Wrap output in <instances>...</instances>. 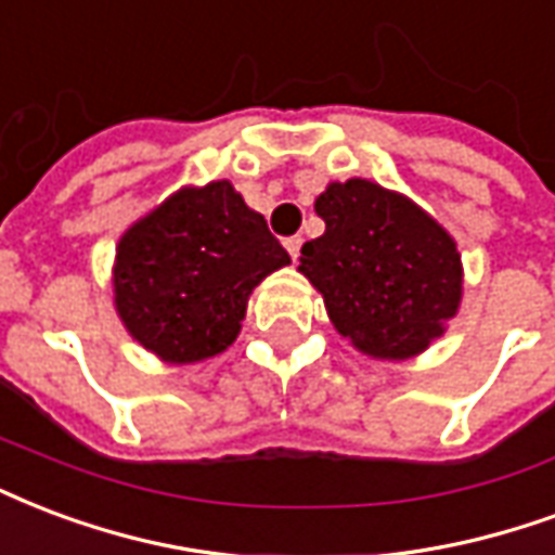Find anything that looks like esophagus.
I'll return each instance as SVG.
<instances>
[{
	"label": "esophagus",
	"mask_w": 555,
	"mask_h": 555,
	"mask_svg": "<svg viewBox=\"0 0 555 555\" xmlns=\"http://www.w3.org/2000/svg\"><path fill=\"white\" fill-rule=\"evenodd\" d=\"M299 246H302V237H288V241H285V249H288V256L294 258V261L299 258Z\"/></svg>",
	"instance_id": "esophagus-1"
}]
</instances>
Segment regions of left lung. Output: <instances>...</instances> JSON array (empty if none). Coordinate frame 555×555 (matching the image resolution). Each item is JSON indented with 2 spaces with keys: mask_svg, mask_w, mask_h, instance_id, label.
Segmentation results:
<instances>
[{
  "mask_svg": "<svg viewBox=\"0 0 555 555\" xmlns=\"http://www.w3.org/2000/svg\"><path fill=\"white\" fill-rule=\"evenodd\" d=\"M326 232L299 249V273L332 326L371 359L429 350L459 314L465 267L455 237L405 194L371 179L330 182L314 199Z\"/></svg>",
  "mask_w": 555,
  "mask_h": 555,
  "instance_id": "left-lung-1",
  "label": "left lung"
}]
</instances>
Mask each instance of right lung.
I'll list each match as a JSON object with an SVG mask.
<instances>
[{"mask_svg":"<svg viewBox=\"0 0 555 555\" xmlns=\"http://www.w3.org/2000/svg\"><path fill=\"white\" fill-rule=\"evenodd\" d=\"M288 264L229 179L184 184L117 241L114 309L143 350L194 364L235 344L253 291Z\"/></svg>","mask_w":555,"mask_h":555,"instance_id":"obj_1","label":"right lung"}]
</instances>
